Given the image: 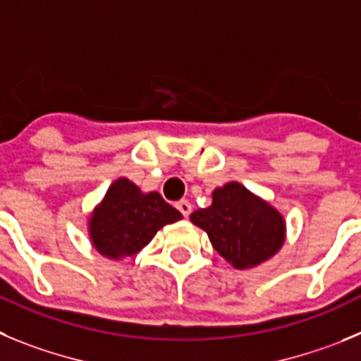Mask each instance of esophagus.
Returning a JSON list of instances; mask_svg holds the SVG:
<instances>
[{
    "label": "esophagus",
    "mask_w": 361,
    "mask_h": 361,
    "mask_svg": "<svg viewBox=\"0 0 361 361\" xmlns=\"http://www.w3.org/2000/svg\"><path fill=\"white\" fill-rule=\"evenodd\" d=\"M176 209L180 210L181 216L188 217V216H190V212H192V204L188 203L187 200H181V201H178V203H176Z\"/></svg>",
    "instance_id": "obj_1"
}]
</instances>
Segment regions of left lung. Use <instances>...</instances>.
<instances>
[{"label":"left lung","instance_id":"left-lung-1","mask_svg":"<svg viewBox=\"0 0 361 361\" xmlns=\"http://www.w3.org/2000/svg\"><path fill=\"white\" fill-rule=\"evenodd\" d=\"M190 221L209 233L221 257L239 269L261 264L284 243L281 214L235 181L216 188L212 204L196 210Z\"/></svg>","mask_w":361,"mask_h":361}]
</instances>
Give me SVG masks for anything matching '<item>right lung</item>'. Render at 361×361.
Here are the masks:
<instances>
[{
	"label": "right lung",
	"mask_w": 361,
	"mask_h": 361,
	"mask_svg": "<svg viewBox=\"0 0 361 361\" xmlns=\"http://www.w3.org/2000/svg\"><path fill=\"white\" fill-rule=\"evenodd\" d=\"M181 219V214L158 192L142 194L126 178L108 188L90 219L95 248L111 259L140 252L161 226Z\"/></svg>",
	"instance_id": "right-lung-1"
}]
</instances>
